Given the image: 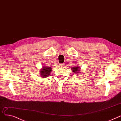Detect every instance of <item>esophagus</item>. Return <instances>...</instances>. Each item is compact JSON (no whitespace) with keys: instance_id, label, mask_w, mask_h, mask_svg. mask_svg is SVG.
Here are the masks:
<instances>
[{"instance_id":"obj_1","label":"esophagus","mask_w":121,"mask_h":121,"mask_svg":"<svg viewBox=\"0 0 121 121\" xmlns=\"http://www.w3.org/2000/svg\"><path fill=\"white\" fill-rule=\"evenodd\" d=\"M60 67H64V64H60Z\"/></svg>"}]
</instances>
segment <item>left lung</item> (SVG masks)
I'll return each instance as SVG.
<instances>
[{
    "instance_id": "left-lung-1",
    "label": "left lung",
    "mask_w": 121,
    "mask_h": 121,
    "mask_svg": "<svg viewBox=\"0 0 121 121\" xmlns=\"http://www.w3.org/2000/svg\"><path fill=\"white\" fill-rule=\"evenodd\" d=\"M80 67H78L77 66H75V67H74L71 68V70H72V72H73V73H74V74H75L76 73H79L78 71H80Z\"/></svg>"
}]
</instances>
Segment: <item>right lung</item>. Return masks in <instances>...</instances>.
<instances>
[{
    "label": "right lung",
    "instance_id": "right-lung-1",
    "mask_svg": "<svg viewBox=\"0 0 121 121\" xmlns=\"http://www.w3.org/2000/svg\"><path fill=\"white\" fill-rule=\"evenodd\" d=\"M52 71V68L48 66H44L42 67V68L40 70V75L43 78H45L47 77Z\"/></svg>",
    "mask_w": 121,
    "mask_h": 121
}]
</instances>
